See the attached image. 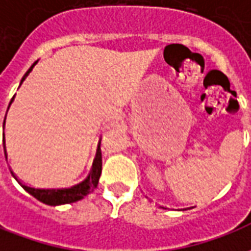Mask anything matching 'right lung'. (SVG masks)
Returning a JSON list of instances; mask_svg holds the SVG:
<instances>
[{
	"mask_svg": "<svg viewBox=\"0 0 251 251\" xmlns=\"http://www.w3.org/2000/svg\"><path fill=\"white\" fill-rule=\"evenodd\" d=\"M37 62H35L32 64L28 71L25 72V75L21 79V83L24 82L25 77L29 75V72L32 71V68L35 67V64ZM14 98V97H13ZM13 98L10 100V103L13 102ZM9 103V106H10ZM9 109V107H8ZM6 118V117H5ZM5 124V122H3ZM5 156H6V151H5ZM100 174H102V152H100V142H99L98 151H97V156L94 158L93 168H91V172L88 175L86 179L83 180L82 183L74 185V187H70V188H33L30 185H26L24 183H21L14 174L12 172L16 180L19 181L20 185L26 191L29 192L32 196H35L36 199L40 200L43 203L50 205H60V204H68V203H74V201H77V200L83 199L86 195H88L91 191H94V188H97L98 185L99 177H100Z\"/></svg>",
	"mask_w": 251,
	"mask_h": 251,
	"instance_id": "obj_1",
	"label": "right lung"
}]
</instances>
